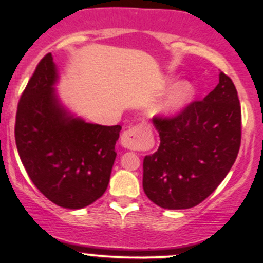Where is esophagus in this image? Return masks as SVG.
<instances>
[{"label": "esophagus", "mask_w": 263, "mask_h": 263, "mask_svg": "<svg viewBox=\"0 0 263 263\" xmlns=\"http://www.w3.org/2000/svg\"><path fill=\"white\" fill-rule=\"evenodd\" d=\"M147 139L144 135V132L137 127H132V128L127 129L122 134L121 136V145L123 147L128 148V150H137V148H142L146 146Z\"/></svg>", "instance_id": "1"}]
</instances>
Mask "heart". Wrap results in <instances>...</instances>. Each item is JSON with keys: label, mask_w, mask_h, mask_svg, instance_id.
<instances>
[{"label": "heart", "mask_w": 263, "mask_h": 263, "mask_svg": "<svg viewBox=\"0 0 263 263\" xmlns=\"http://www.w3.org/2000/svg\"><path fill=\"white\" fill-rule=\"evenodd\" d=\"M195 95V86L191 82H179L172 86L166 94L154 105L153 115L161 118H171L179 115L193 102Z\"/></svg>", "instance_id": "1"}]
</instances>
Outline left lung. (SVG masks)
<instances>
[{
	"label": "left lung",
	"instance_id": "8db88e82",
	"mask_svg": "<svg viewBox=\"0 0 263 263\" xmlns=\"http://www.w3.org/2000/svg\"><path fill=\"white\" fill-rule=\"evenodd\" d=\"M153 124L160 145L144 159L145 193L168 210L198 205L227 177L239 151L242 113L234 84L220 72L205 99Z\"/></svg>",
	"mask_w": 263,
	"mask_h": 263
}]
</instances>
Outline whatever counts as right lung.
I'll use <instances>...</instances> for the list:
<instances>
[{"label":"right lung","mask_w":263,"mask_h":263,"mask_svg":"<svg viewBox=\"0 0 263 263\" xmlns=\"http://www.w3.org/2000/svg\"><path fill=\"white\" fill-rule=\"evenodd\" d=\"M58 81L49 53L20 98L15 140L35 187L55 205L79 210L107 190L122 127L89 123L71 112L58 95Z\"/></svg>","instance_id":"obj_1"}]
</instances>
